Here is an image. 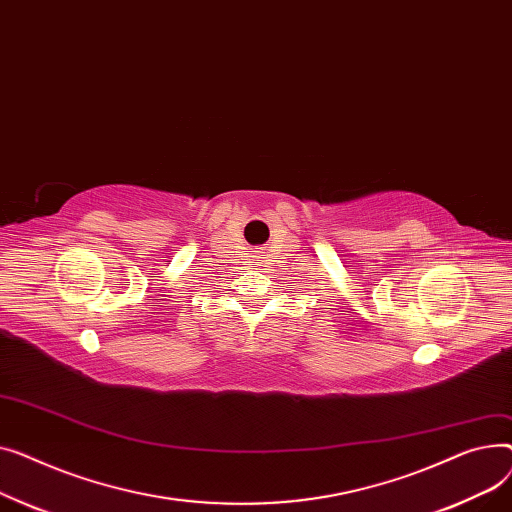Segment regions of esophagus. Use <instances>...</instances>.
<instances>
[{"label":"esophagus","mask_w":512,"mask_h":512,"mask_svg":"<svg viewBox=\"0 0 512 512\" xmlns=\"http://www.w3.org/2000/svg\"><path fill=\"white\" fill-rule=\"evenodd\" d=\"M258 258H260V256H258Z\"/></svg>","instance_id":"34e87169"}]
</instances>
